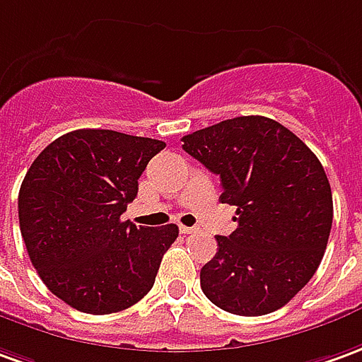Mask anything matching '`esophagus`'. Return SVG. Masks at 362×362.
<instances>
[{
    "label": "esophagus",
    "mask_w": 362,
    "mask_h": 362,
    "mask_svg": "<svg viewBox=\"0 0 362 362\" xmlns=\"http://www.w3.org/2000/svg\"><path fill=\"white\" fill-rule=\"evenodd\" d=\"M179 230H181V234H193V233H195V228H193V226H185V224H181V226H179Z\"/></svg>",
    "instance_id": "34e87169"
}]
</instances>
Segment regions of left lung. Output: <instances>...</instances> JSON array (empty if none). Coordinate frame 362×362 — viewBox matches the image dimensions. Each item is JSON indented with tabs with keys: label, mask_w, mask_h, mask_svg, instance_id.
<instances>
[{
	"label": "left lung",
	"mask_w": 362,
	"mask_h": 362,
	"mask_svg": "<svg viewBox=\"0 0 362 362\" xmlns=\"http://www.w3.org/2000/svg\"><path fill=\"white\" fill-rule=\"evenodd\" d=\"M189 156L221 177V203L238 226L216 236L201 288L216 308L266 315L313 278L333 223L329 179L311 151L280 122L240 116L183 136Z\"/></svg>",
	"instance_id": "left-lung-1"
}]
</instances>
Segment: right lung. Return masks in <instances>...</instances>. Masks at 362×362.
<instances>
[{
	"mask_svg": "<svg viewBox=\"0 0 362 362\" xmlns=\"http://www.w3.org/2000/svg\"><path fill=\"white\" fill-rule=\"evenodd\" d=\"M163 141L74 129L37 156L19 189V228L45 286L74 310L106 315L138 303L179 236L122 221Z\"/></svg>",
	"mask_w": 362,
	"mask_h": 362,
	"instance_id": "obj_1",
	"label": "right lung"
}]
</instances>
